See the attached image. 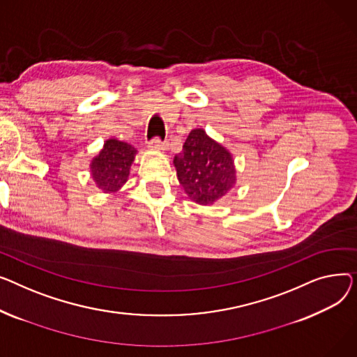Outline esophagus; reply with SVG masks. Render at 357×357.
<instances>
[{
	"label": "esophagus",
	"mask_w": 357,
	"mask_h": 357,
	"mask_svg": "<svg viewBox=\"0 0 357 357\" xmlns=\"http://www.w3.org/2000/svg\"><path fill=\"white\" fill-rule=\"evenodd\" d=\"M149 145L151 146V149H155V150H165V146H167L165 141H162V139L158 138V137L153 138V139L149 142Z\"/></svg>",
	"instance_id": "obj_1"
}]
</instances>
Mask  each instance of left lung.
Wrapping results in <instances>:
<instances>
[{
  "mask_svg": "<svg viewBox=\"0 0 357 357\" xmlns=\"http://www.w3.org/2000/svg\"><path fill=\"white\" fill-rule=\"evenodd\" d=\"M174 165L184 192L199 204L216 202L235 183L232 155L203 130L188 134Z\"/></svg>",
  "mask_w": 357,
  "mask_h": 357,
  "instance_id": "obj_1",
  "label": "left lung"
}]
</instances>
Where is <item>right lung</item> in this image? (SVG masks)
<instances>
[{"instance_id":"right-lung-1","label":"right lung","mask_w":357,"mask_h":357,"mask_svg":"<svg viewBox=\"0 0 357 357\" xmlns=\"http://www.w3.org/2000/svg\"><path fill=\"white\" fill-rule=\"evenodd\" d=\"M137 150L132 145L118 139H108L103 150L92 161V176L103 192H116L128 180L130 167Z\"/></svg>"}]
</instances>
